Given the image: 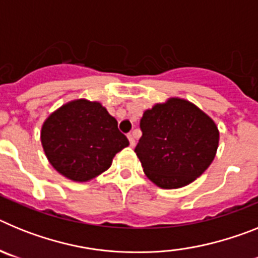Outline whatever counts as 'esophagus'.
I'll use <instances>...</instances> for the list:
<instances>
[{"mask_svg":"<svg viewBox=\"0 0 258 258\" xmlns=\"http://www.w3.org/2000/svg\"><path fill=\"white\" fill-rule=\"evenodd\" d=\"M127 140H129V143H131L132 147H134L136 146V138H134V136L132 133L127 134Z\"/></svg>","mask_w":258,"mask_h":258,"instance_id":"34e87169","label":"esophagus"}]
</instances>
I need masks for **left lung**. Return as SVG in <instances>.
Wrapping results in <instances>:
<instances>
[{"instance_id": "1", "label": "left lung", "mask_w": 258, "mask_h": 258, "mask_svg": "<svg viewBox=\"0 0 258 258\" xmlns=\"http://www.w3.org/2000/svg\"><path fill=\"white\" fill-rule=\"evenodd\" d=\"M134 149L143 172L161 188L191 183L211 165L220 133L211 117L190 102L170 98L143 113Z\"/></svg>"}]
</instances>
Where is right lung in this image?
<instances>
[{
	"label": "right lung",
	"instance_id": "add662e5",
	"mask_svg": "<svg viewBox=\"0 0 258 258\" xmlns=\"http://www.w3.org/2000/svg\"><path fill=\"white\" fill-rule=\"evenodd\" d=\"M42 147L60 174L76 182L94 178L111 166L117 152L129 146L117 121L98 102H70L46 118Z\"/></svg>",
	"mask_w": 258,
	"mask_h": 258
}]
</instances>
